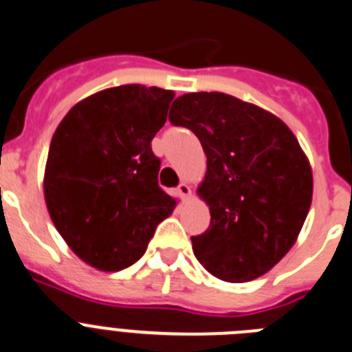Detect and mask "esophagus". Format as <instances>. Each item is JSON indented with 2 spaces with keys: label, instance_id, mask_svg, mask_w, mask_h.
<instances>
[{
  "label": "esophagus",
  "instance_id": "esophagus-1",
  "mask_svg": "<svg viewBox=\"0 0 352 352\" xmlns=\"http://www.w3.org/2000/svg\"><path fill=\"white\" fill-rule=\"evenodd\" d=\"M178 193H179V197H182V199H188L190 195H192V190H190V186L186 185V183H179Z\"/></svg>",
  "mask_w": 352,
  "mask_h": 352
}]
</instances>
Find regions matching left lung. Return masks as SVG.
Returning <instances> with one entry per match:
<instances>
[{
  "label": "left lung",
  "instance_id": "left-lung-1",
  "mask_svg": "<svg viewBox=\"0 0 352 352\" xmlns=\"http://www.w3.org/2000/svg\"><path fill=\"white\" fill-rule=\"evenodd\" d=\"M169 120L190 129L208 157L199 195L211 223L192 237L193 254L221 281L263 276L295 244L312 201V170L283 120L221 92H192Z\"/></svg>",
  "mask_w": 352,
  "mask_h": 352
}]
</instances>
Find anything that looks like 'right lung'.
I'll return each instance as SVG.
<instances>
[{"instance_id": "obj_1", "label": "right lung", "mask_w": 352, "mask_h": 352, "mask_svg": "<svg viewBox=\"0 0 352 352\" xmlns=\"http://www.w3.org/2000/svg\"><path fill=\"white\" fill-rule=\"evenodd\" d=\"M173 98L159 87H113L73 106L54 132L43 179L48 214L67 246L96 269L136 263L174 211L151 151Z\"/></svg>"}]
</instances>
